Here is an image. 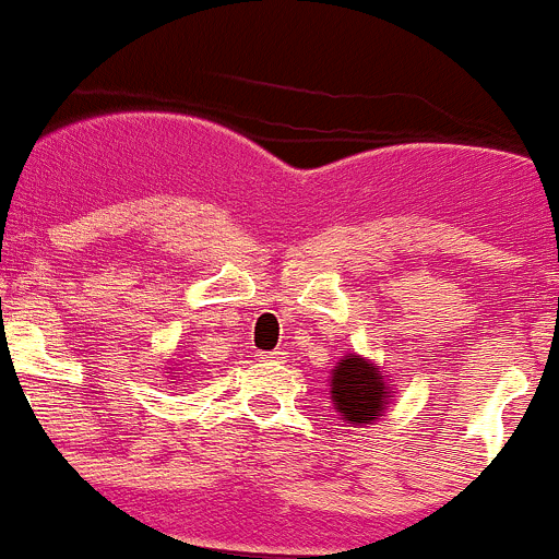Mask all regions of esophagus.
<instances>
[{
    "label": "esophagus",
    "instance_id": "obj_1",
    "mask_svg": "<svg viewBox=\"0 0 559 559\" xmlns=\"http://www.w3.org/2000/svg\"><path fill=\"white\" fill-rule=\"evenodd\" d=\"M260 362H283L285 360V352L283 349H274V352H263V355H258Z\"/></svg>",
    "mask_w": 559,
    "mask_h": 559
}]
</instances>
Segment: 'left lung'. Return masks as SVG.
Wrapping results in <instances>:
<instances>
[{"instance_id":"8db88e82","label":"left lung","mask_w":559,"mask_h":559,"mask_svg":"<svg viewBox=\"0 0 559 559\" xmlns=\"http://www.w3.org/2000/svg\"><path fill=\"white\" fill-rule=\"evenodd\" d=\"M330 377V399L341 421L349 427H368L391 407L396 388L388 382L380 362L349 352L335 362Z\"/></svg>"}]
</instances>
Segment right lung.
<instances>
[{
	"mask_svg": "<svg viewBox=\"0 0 559 559\" xmlns=\"http://www.w3.org/2000/svg\"><path fill=\"white\" fill-rule=\"evenodd\" d=\"M163 373H177V371H174V368H166V371H163Z\"/></svg>",
	"mask_w": 559,
	"mask_h": 559,
	"instance_id": "right-lung-1",
	"label": "right lung"
}]
</instances>
